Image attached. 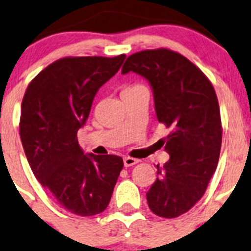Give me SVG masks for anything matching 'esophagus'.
Listing matches in <instances>:
<instances>
[{
  "instance_id": "34e87169",
  "label": "esophagus",
  "mask_w": 251,
  "mask_h": 251,
  "mask_svg": "<svg viewBox=\"0 0 251 251\" xmlns=\"http://www.w3.org/2000/svg\"><path fill=\"white\" fill-rule=\"evenodd\" d=\"M138 161L140 160H137V159L135 158H131V156H125V158H124V165H125L126 168H130V166L136 165Z\"/></svg>"
}]
</instances>
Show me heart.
<instances>
[{
	"instance_id": "1",
	"label": "heart",
	"mask_w": 251,
	"mask_h": 251,
	"mask_svg": "<svg viewBox=\"0 0 251 251\" xmlns=\"http://www.w3.org/2000/svg\"><path fill=\"white\" fill-rule=\"evenodd\" d=\"M138 86H140V85H133V86H127V87H125V88H124V91H123V92H126V91H131V90H133V88L138 87Z\"/></svg>"
}]
</instances>
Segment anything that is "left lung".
I'll return each instance as SVG.
<instances>
[{
    "label": "left lung",
    "mask_w": 251,
    "mask_h": 251,
    "mask_svg": "<svg viewBox=\"0 0 251 251\" xmlns=\"http://www.w3.org/2000/svg\"><path fill=\"white\" fill-rule=\"evenodd\" d=\"M130 72L148 80L156 118L171 128L164 141L170 159L156 166L147 201L155 215L174 219L201 201L216 170L222 142L219 100L204 73L171 50L133 53L121 74Z\"/></svg>",
    "instance_id": "8db88e82"
}]
</instances>
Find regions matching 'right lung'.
<instances>
[{
	"mask_svg": "<svg viewBox=\"0 0 251 251\" xmlns=\"http://www.w3.org/2000/svg\"><path fill=\"white\" fill-rule=\"evenodd\" d=\"M125 58L58 59L35 76L23 98L19 133L30 168L54 201L75 215L104 211L123 170L121 156L85 155L77 131L90 115L97 91Z\"/></svg>",
	"mask_w": 251,
	"mask_h": 251,
	"instance_id": "add662e5",
	"label": "right lung"
}]
</instances>
